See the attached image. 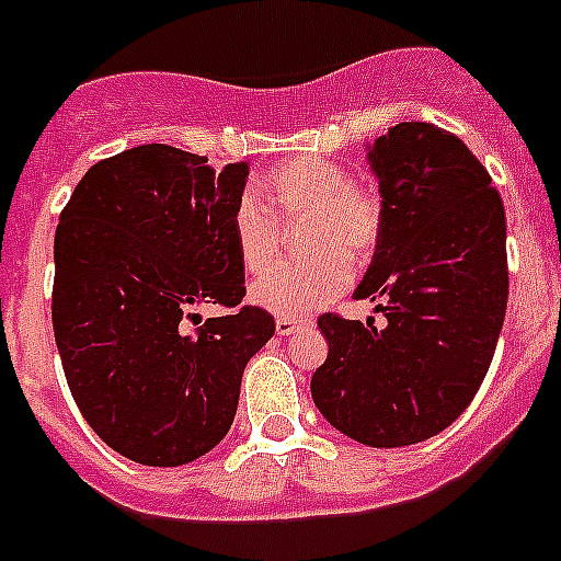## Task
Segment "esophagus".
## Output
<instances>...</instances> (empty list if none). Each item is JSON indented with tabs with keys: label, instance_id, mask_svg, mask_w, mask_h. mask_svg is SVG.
Wrapping results in <instances>:
<instances>
[{
	"label": "esophagus",
	"instance_id": "obj_1",
	"mask_svg": "<svg viewBox=\"0 0 561 561\" xmlns=\"http://www.w3.org/2000/svg\"><path fill=\"white\" fill-rule=\"evenodd\" d=\"M302 320H295V317H277L275 320V331L277 336H291L295 331H300Z\"/></svg>",
	"mask_w": 561,
	"mask_h": 561
}]
</instances>
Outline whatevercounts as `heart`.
Here are the masks:
<instances>
[{
  "mask_svg": "<svg viewBox=\"0 0 561 561\" xmlns=\"http://www.w3.org/2000/svg\"><path fill=\"white\" fill-rule=\"evenodd\" d=\"M302 219L308 259L289 261L250 286L255 306L280 317L325 308L351 284V264H364L381 239V203L336 161L300 156L280 163L266 186L244 188L230 210L236 253L247 272H264L280 253V225Z\"/></svg>",
  "mask_w": 561,
  "mask_h": 561,
  "instance_id": "b5f03b06",
  "label": "heart"
}]
</instances>
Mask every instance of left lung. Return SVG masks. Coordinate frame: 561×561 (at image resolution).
<instances>
[{"mask_svg": "<svg viewBox=\"0 0 561 561\" xmlns=\"http://www.w3.org/2000/svg\"><path fill=\"white\" fill-rule=\"evenodd\" d=\"M381 239L356 300L373 320L322 314L328 358L311 378L322 417L369 448L448 428L479 392L508 300L501 194L459 136L400 122L369 147Z\"/></svg>", "mask_w": 561, "mask_h": 561, "instance_id": "1", "label": "left lung"}]
</instances>
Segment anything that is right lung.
Wrapping results in <instances>:
<instances>
[{
    "label": "right lung",
    "mask_w": 561,
    "mask_h": 561,
    "mask_svg": "<svg viewBox=\"0 0 561 561\" xmlns=\"http://www.w3.org/2000/svg\"><path fill=\"white\" fill-rule=\"evenodd\" d=\"M250 167L141 144L82 174L55 230L53 328L71 398L130 461L178 467L222 442L275 320L244 297L230 210ZM203 301L236 307L194 332Z\"/></svg>",
    "instance_id": "add662e5"
}]
</instances>
